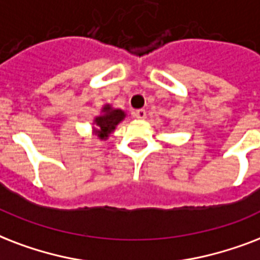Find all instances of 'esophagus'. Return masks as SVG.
Returning <instances> with one entry per match:
<instances>
[{
  "label": "esophagus",
  "instance_id": "34e87169",
  "mask_svg": "<svg viewBox=\"0 0 260 260\" xmlns=\"http://www.w3.org/2000/svg\"><path fill=\"white\" fill-rule=\"evenodd\" d=\"M134 116L138 118V119H145V118H146V111H145L144 108H140V110H137V111L134 112Z\"/></svg>",
  "mask_w": 260,
  "mask_h": 260
}]
</instances>
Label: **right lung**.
<instances>
[{
  "instance_id": "obj_1",
  "label": "right lung",
  "mask_w": 260,
  "mask_h": 260,
  "mask_svg": "<svg viewBox=\"0 0 260 260\" xmlns=\"http://www.w3.org/2000/svg\"><path fill=\"white\" fill-rule=\"evenodd\" d=\"M103 115L96 118V124L99 126L98 136L100 138H107L110 133L115 128V126L123 119L124 114L120 110H111L110 106L103 108Z\"/></svg>"
}]
</instances>
